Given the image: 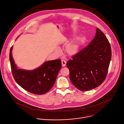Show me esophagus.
Listing matches in <instances>:
<instances>
[{
	"label": "esophagus",
	"mask_w": 124,
	"mask_h": 124,
	"mask_svg": "<svg viewBox=\"0 0 124 124\" xmlns=\"http://www.w3.org/2000/svg\"><path fill=\"white\" fill-rule=\"evenodd\" d=\"M66 62L65 61L63 60H62V66L64 67L65 65H66Z\"/></svg>",
	"instance_id": "obj_1"
}]
</instances>
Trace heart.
Masks as SVG:
<instances>
[{
    "mask_svg": "<svg viewBox=\"0 0 124 124\" xmlns=\"http://www.w3.org/2000/svg\"><path fill=\"white\" fill-rule=\"evenodd\" d=\"M66 40L65 39V40ZM79 49V41L78 39H75L66 45L65 47V52L69 55H74L78 53Z\"/></svg>",
    "mask_w": 124,
    "mask_h": 124,
    "instance_id": "obj_1",
    "label": "heart"
}]
</instances>
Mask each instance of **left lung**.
Listing matches in <instances>:
<instances>
[{
    "label": "left lung",
    "instance_id": "obj_1",
    "mask_svg": "<svg viewBox=\"0 0 124 124\" xmlns=\"http://www.w3.org/2000/svg\"><path fill=\"white\" fill-rule=\"evenodd\" d=\"M88 45L72 56L66 66L73 85L82 91L96 88L105 81L111 58V48L106 36L98 28Z\"/></svg>",
    "mask_w": 124,
    "mask_h": 124
}]
</instances>
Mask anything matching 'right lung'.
<instances>
[{
	"label": "right lung",
	"mask_w": 124,
	"mask_h": 124,
	"mask_svg": "<svg viewBox=\"0 0 124 124\" xmlns=\"http://www.w3.org/2000/svg\"><path fill=\"white\" fill-rule=\"evenodd\" d=\"M12 46L9 60L13 77L18 84L27 91L36 94H43L50 90L55 82L62 67L60 59L45 62L33 70L19 69L12 55Z\"/></svg>",
	"instance_id": "obj_1"
}]
</instances>
